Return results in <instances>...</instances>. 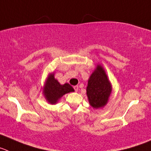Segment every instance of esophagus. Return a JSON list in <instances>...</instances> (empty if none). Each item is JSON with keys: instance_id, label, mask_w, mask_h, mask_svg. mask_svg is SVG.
Wrapping results in <instances>:
<instances>
[{"instance_id": "obj_1", "label": "esophagus", "mask_w": 151, "mask_h": 151, "mask_svg": "<svg viewBox=\"0 0 151 151\" xmlns=\"http://www.w3.org/2000/svg\"><path fill=\"white\" fill-rule=\"evenodd\" d=\"M74 89L76 92H77L78 91V89H79V87H78V86H74Z\"/></svg>"}]
</instances>
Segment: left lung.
I'll list each match as a JSON object with an SVG mask.
<instances>
[{
    "label": "left lung",
    "mask_w": 151,
    "mask_h": 151,
    "mask_svg": "<svg viewBox=\"0 0 151 151\" xmlns=\"http://www.w3.org/2000/svg\"><path fill=\"white\" fill-rule=\"evenodd\" d=\"M112 91V83L103 67L99 64L90 75L86 86L89 103L95 109L103 108L108 103Z\"/></svg>",
    "instance_id": "obj_1"
}]
</instances>
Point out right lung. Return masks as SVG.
I'll list each match as a JSON object with an SVG mask.
<instances>
[{
	"label": "right lung",
	"instance_id": "obj_1",
	"mask_svg": "<svg viewBox=\"0 0 151 151\" xmlns=\"http://www.w3.org/2000/svg\"><path fill=\"white\" fill-rule=\"evenodd\" d=\"M74 91V88L69 83L61 84L55 78L54 73L48 74L42 88L43 96L47 102L52 105L56 104L65 94Z\"/></svg>",
	"mask_w": 151,
	"mask_h": 151
}]
</instances>
